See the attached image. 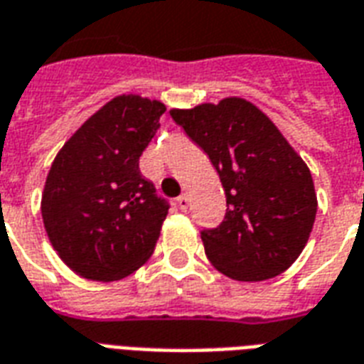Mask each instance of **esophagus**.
I'll return each mask as SVG.
<instances>
[{
  "mask_svg": "<svg viewBox=\"0 0 364 364\" xmlns=\"http://www.w3.org/2000/svg\"><path fill=\"white\" fill-rule=\"evenodd\" d=\"M177 206H179V210L189 208V196H187V195L179 196V198H177Z\"/></svg>",
  "mask_w": 364,
  "mask_h": 364,
  "instance_id": "34e87169",
  "label": "esophagus"
}]
</instances>
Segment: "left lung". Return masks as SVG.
<instances>
[{
  "label": "left lung",
  "instance_id": "8db88e82",
  "mask_svg": "<svg viewBox=\"0 0 364 364\" xmlns=\"http://www.w3.org/2000/svg\"><path fill=\"white\" fill-rule=\"evenodd\" d=\"M169 115L206 152L225 191L223 222L200 233L212 266L237 282H264L287 270L305 249L318 206L303 158L245 98Z\"/></svg>",
  "mask_w": 364,
  "mask_h": 364
}]
</instances>
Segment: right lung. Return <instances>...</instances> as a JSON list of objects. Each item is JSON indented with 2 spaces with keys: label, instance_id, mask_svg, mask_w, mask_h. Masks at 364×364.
<instances>
[{
  "label": "right lung",
  "instance_id": "right-lung-1",
  "mask_svg": "<svg viewBox=\"0 0 364 364\" xmlns=\"http://www.w3.org/2000/svg\"><path fill=\"white\" fill-rule=\"evenodd\" d=\"M164 112L158 100L115 96L55 156L40 210L53 250L80 278L117 282L154 252L169 206L139 158Z\"/></svg>",
  "mask_w": 364,
  "mask_h": 364
}]
</instances>
